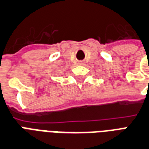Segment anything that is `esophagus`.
Here are the masks:
<instances>
[{
	"label": "esophagus",
	"mask_w": 149,
	"mask_h": 149,
	"mask_svg": "<svg viewBox=\"0 0 149 149\" xmlns=\"http://www.w3.org/2000/svg\"><path fill=\"white\" fill-rule=\"evenodd\" d=\"M85 62L84 61H78V64L79 65H85Z\"/></svg>",
	"instance_id": "esophagus-1"
}]
</instances>
